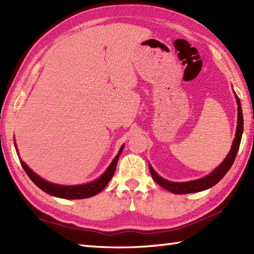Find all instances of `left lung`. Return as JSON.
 Instances as JSON below:
<instances>
[{
	"label": "left lung",
	"instance_id": "obj_1",
	"mask_svg": "<svg viewBox=\"0 0 254 254\" xmlns=\"http://www.w3.org/2000/svg\"><path fill=\"white\" fill-rule=\"evenodd\" d=\"M236 97L237 102V127H236V133H235V138L233 140V144L231 147L230 152L227 153L224 161L221 163L217 168L208 174L207 176L196 179V180H191V181H186V183H174V181H168L164 178H162L159 174H157L152 166L149 164V170H150L151 176L153 180L162 188H164L165 190L170 191L174 194H188V193H195V192H200L209 189V188L217 185L219 181L222 179L225 174L230 171L231 166L234 163V160L236 158V154L238 152L240 141H242V136L244 132V117H243V110L242 105H240V101L236 93L234 92Z\"/></svg>",
	"mask_w": 254,
	"mask_h": 254
}]
</instances>
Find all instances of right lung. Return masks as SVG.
<instances>
[{
    "instance_id": "right-lung-1",
    "label": "right lung",
    "mask_w": 254,
    "mask_h": 254,
    "mask_svg": "<svg viewBox=\"0 0 254 254\" xmlns=\"http://www.w3.org/2000/svg\"><path fill=\"white\" fill-rule=\"evenodd\" d=\"M15 148H16L17 153H18L16 142H15ZM123 148H125V145L121 146L119 152L117 153L115 159L113 160L112 163H110V165L107 167V170L103 173L102 176H100L94 181H91V183L83 184V185L63 186V185H57V184L49 183V181L45 180L42 177L38 176V175H36L20 158H19V160H20V163L23 167V170L25 171V173L28 174L30 179L33 181V183L44 192H46L49 195H53V196L60 197V198L80 199V198H88L91 196H94V195L100 193L104 189V188L108 185L110 179H112L114 176L116 167H117V163H118V159L123 150Z\"/></svg>"
}]
</instances>
